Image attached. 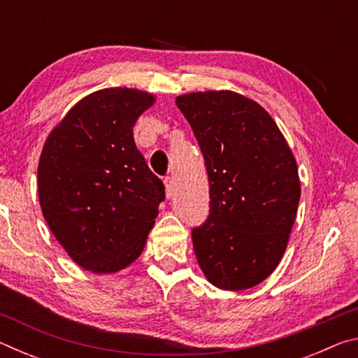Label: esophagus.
I'll return each instance as SVG.
<instances>
[{"label": "esophagus", "mask_w": 358, "mask_h": 358, "mask_svg": "<svg viewBox=\"0 0 358 358\" xmlns=\"http://www.w3.org/2000/svg\"><path fill=\"white\" fill-rule=\"evenodd\" d=\"M164 185H166V197L171 199L173 196V181L171 177L164 178Z\"/></svg>", "instance_id": "34e87169"}]
</instances>
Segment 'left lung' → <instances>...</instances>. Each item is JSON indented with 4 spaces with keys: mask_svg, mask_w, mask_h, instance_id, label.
Returning a JSON list of instances; mask_svg holds the SVG:
<instances>
[{
    "mask_svg": "<svg viewBox=\"0 0 358 358\" xmlns=\"http://www.w3.org/2000/svg\"><path fill=\"white\" fill-rule=\"evenodd\" d=\"M175 102L208 173V216L192 227L197 262L213 286L250 289L286 251L300 201L295 157L273 118L245 96L205 92Z\"/></svg>",
    "mask_w": 358,
    "mask_h": 358,
    "instance_id": "8db88e82",
    "label": "left lung"
}]
</instances>
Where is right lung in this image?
<instances>
[{
	"label": "right lung",
	"mask_w": 358,
	"mask_h": 358,
	"mask_svg": "<svg viewBox=\"0 0 358 358\" xmlns=\"http://www.w3.org/2000/svg\"><path fill=\"white\" fill-rule=\"evenodd\" d=\"M153 102L138 90H101L71 108L42 150V215L85 270L112 273L134 262L166 199L132 137Z\"/></svg>",
	"instance_id": "right-lung-1"
}]
</instances>
